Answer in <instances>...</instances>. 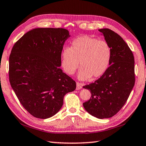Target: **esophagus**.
Segmentation results:
<instances>
[{
	"mask_svg": "<svg viewBox=\"0 0 146 146\" xmlns=\"http://www.w3.org/2000/svg\"><path fill=\"white\" fill-rule=\"evenodd\" d=\"M82 84H80V83H78L77 82L76 83V90H80V89H82Z\"/></svg>",
	"mask_w": 146,
	"mask_h": 146,
	"instance_id": "34e87169",
	"label": "esophagus"
}]
</instances>
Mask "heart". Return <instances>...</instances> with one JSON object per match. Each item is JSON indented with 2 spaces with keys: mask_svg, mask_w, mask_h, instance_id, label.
<instances>
[{
  "mask_svg": "<svg viewBox=\"0 0 146 146\" xmlns=\"http://www.w3.org/2000/svg\"><path fill=\"white\" fill-rule=\"evenodd\" d=\"M112 50L109 43L89 36H83L72 42L71 47L61 51V66L64 72L73 75L79 66L78 77L86 80L91 76L98 78L107 71L111 61Z\"/></svg>",
  "mask_w": 146,
  "mask_h": 146,
  "instance_id": "obj_1",
  "label": "heart"
}]
</instances>
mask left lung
<instances>
[{"mask_svg": "<svg viewBox=\"0 0 146 146\" xmlns=\"http://www.w3.org/2000/svg\"><path fill=\"white\" fill-rule=\"evenodd\" d=\"M99 31L112 50L110 66L98 80L83 87L91 93L83 106L90 115L103 119L115 115L127 102L135 85V61L132 51L118 34L108 28Z\"/></svg>", "mask_w": 146, "mask_h": 146, "instance_id": "obj_1", "label": "left lung"}]
</instances>
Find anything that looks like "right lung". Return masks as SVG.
I'll return each mask as SVG.
<instances>
[{
    "instance_id": "add662e5",
    "label": "right lung",
    "mask_w": 146,
    "mask_h": 146,
    "mask_svg": "<svg viewBox=\"0 0 146 146\" xmlns=\"http://www.w3.org/2000/svg\"><path fill=\"white\" fill-rule=\"evenodd\" d=\"M69 31L64 28H35L17 41L9 56V82L20 103L37 118L52 117L61 110L64 96L76 82L59 67Z\"/></svg>"
}]
</instances>
